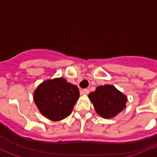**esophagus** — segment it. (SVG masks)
I'll use <instances>...</instances> for the list:
<instances>
[{
	"label": "esophagus",
	"instance_id": "34e87169",
	"mask_svg": "<svg viewBox=\"0 0 157 157\" xmlns=\"http://www.w3.org/2000/svg\"><path fill=\"white\" fill-rule=\"evenodd\" d=\"M89 93H90L89 89H85V90H81V94H82V95H84V94H88Z\"/></svg>",
	"mask_w": 157,
	"mask_h": 157
}]
</instances>
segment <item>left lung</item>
Here are the masks:
<instances>
[{
    "mask_svg": "<svg viewBox=\"0 0 157 157\" xmlns=\"http://www.w3.org/2000/svg\"><path fill=\"white\" fill-rule=\"evenodd\" d=\"M88 97L96 112L106 119L116 117L124 110L127 102L126 96L111 85L98 86Z\"/></svg>",
    "mask_w": 157,
    "mask_h": 157,
    "instance_id": "obj_1",
    "label": "left lung"
}]
</instances>
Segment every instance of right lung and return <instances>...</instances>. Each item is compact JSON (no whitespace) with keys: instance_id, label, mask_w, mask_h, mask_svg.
Listing matches in <instances>:
<instances>
[{"instance_id":"right-lung-1","label":"right lung","mask_w":157,"mask_h":157,"mask_svg":"<svg viewBox=\"0 0 157 157\" xmlns=\"http://www.w3.org/2000/svg\"><path fill=\"white\" fill-rule=\"evenodd\" d=\"M78 87L63 77L43 81L33 94V98L41 114L58 121L71 114L79 98Z\"/></svg>"}]
</instances>
